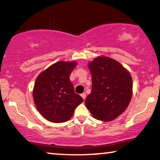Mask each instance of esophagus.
<instances>
[{
  "label": "esophagus",
  "instance_id": "esophagus-1",
  "mask_svg": "<svg viewBox=\"0 0 160 160\" xmlns=\"http://www.w3.org/2000/svg\"><path fill=\"white\" fill-rule=\"evenodd\" d=\"M81 96H82V98H83V99H85V97H86V94H85V93H81V95H80Z\"/></svg>",
  "mask_w": 160,
  "mask_h": 160
}]
</instances>
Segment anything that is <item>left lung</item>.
<instances>
[{
	"label": "left lung",
	"mask_w": 160,
	"mask_h": 160,
	"mask_svg": "<svg viewBox=\"0 0 160 160\" xmlns=\"http://www.w3.org/2000/svg\"><path fill=\"white\" fill-rule=\"evenodd\" d=\"M88 66L92 89L85 106L96 120H113L125 111L131 100V75L120 62L104 56L95 58Z\"/></svg>",
	"instance_id": "obj_1"
}]
</instances>
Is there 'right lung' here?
Returning <instances> with one entry per match:
<instances>
[{
    "label": "right lung",
    "mask_w": 160,
    "mask_h": 160,
    "mask_svg": "<svg viewBox=\"0 0 160 160\" xmlns=\"http://www.w3.org/2000/svg\"><path fill=\"white\" fill-rule=\"evenodd\" d=\"M76 62L61 61L51 65L36 78L32 91L35 107L47 120L55 123L70 120L75 109L83 102L75 93L69 80Z\"/></svg>",
    "instance_id": "1"
}]
</instances>
